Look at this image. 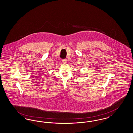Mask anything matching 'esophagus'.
Returning <instances> with one entry per match:
<instances>
[{
  "mask_svg": "<svg viewBox=\"0 0 133 133\" xmlns=\"http://www.w3.org/2000/svg\"><path fill=\"white\" fill-rule=\"evenodd\" d=\"M62 63H66V62H67V59H62Z\"/></svg>",
  "mask_w": 133,
  "mask_h": 133,
  "instance_id": "esophagus-1",
  "label": "esophagus"
}]
</instances>
